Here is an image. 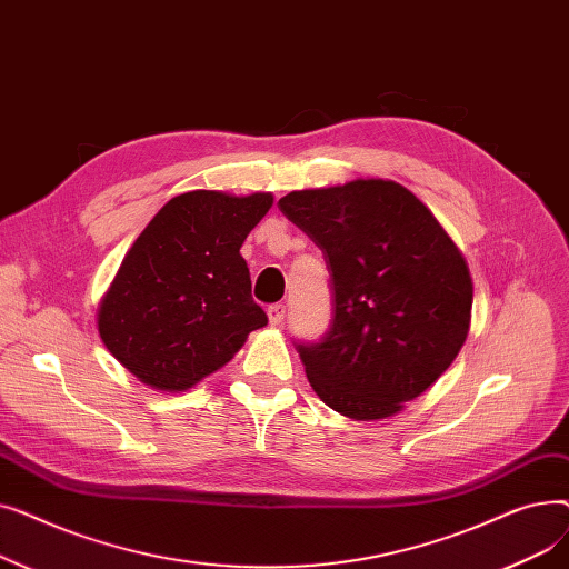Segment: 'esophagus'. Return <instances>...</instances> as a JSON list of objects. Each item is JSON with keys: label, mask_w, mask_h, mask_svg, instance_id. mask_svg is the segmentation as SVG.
I'll list each match as a JSON object with an SVG mask.
<instances>
[{"label": "esophagus", "mask_w": 569, "mask_h": 569, "mask_svg": "<svg viewBox=\"0 0 569 569\" xmlns=\"http://www.w3.org/2000/svg\"><path fill=\"white\" fill-rule=\"evenodd\" d=\"M267 318H269V325L279 327L283 322V318H286V305H272V307H269L267 309Z\"/></svg>", "instance_id": "obj_1"}]
</instances>
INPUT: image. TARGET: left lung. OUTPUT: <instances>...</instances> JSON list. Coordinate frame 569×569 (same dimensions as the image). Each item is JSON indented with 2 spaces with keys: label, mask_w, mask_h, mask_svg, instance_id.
<instances>
[{
  "label": "left lung",
  "mask_w": 569,
  "mask_h": 569,
  "mask_svg": "<svg viewBox=\"0 0 569 569\" xmlns=\"http://www.w3.org/2000/svg\"><path fill=\"white\" fill-rule=\"evenodd\" d=\"M281 212L322 249L332 330L297 346L313 392L350 420H385L450 369L470 330V269L431 209L392 179L290 191Z\"/></svg>",
  "instance_id": "1"
}]
</instances>
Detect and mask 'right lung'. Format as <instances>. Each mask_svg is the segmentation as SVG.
<instances>
[{
	"mask_svg": "<svg viewBox=\"0 0 569 569\" xmlns=\"http://www.w3.org/2000/svg\"><path fill=\"white\" fill-rule=\"evenodd\" d=\"M272 202L267 191H189L138 234L101 297L97 327L140 382L187 392L267 325L239 249Z\"/></svg>",
	"mask_w": 569,
	"mask_h": 569,
	"instance_id": "right-lung-1",
	"label": "right lung"
}]
</instances>
